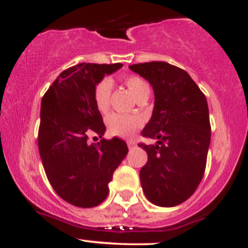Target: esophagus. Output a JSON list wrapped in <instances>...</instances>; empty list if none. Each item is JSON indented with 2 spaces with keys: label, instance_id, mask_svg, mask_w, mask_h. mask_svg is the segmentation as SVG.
<instances>
[{
  "label": "esophagus",
  "instance_id": "1",
  "mask_svg": "<svg viewBox=\"0 0 248 248\" xmlns=\"http://www.w3.org/2000/svg\"><path fill=\"white\" fill-rule=\"evenodd\" d=\"M127 144H128V148H129V149H132V148H134V147L136 146L135 142H134V141H128Z\"/></svg>",
  "mask_w": 248,
  "mask_h": 248
}]
</instances>
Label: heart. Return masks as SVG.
<instances>
[{"label": "heart", "mask_w": 248, "mask_h": 248, "mask_svg": "<svg viewBox=\"0 0 248 248\" xmlns=\"http://www.w3.org/2000/svg\"><path fill=\"white\" fill-rule=\"evenodd\" d=\"M124 85L130 91V93L135 96L142 94L144 91L149 90V86L143 79L138 76H129L124 80ZM109 96H110V81L108 79H102L95 85L93 99L99 112L106 113L109 108ZM142 119L138 115H124L119 113H112L107 116L106 124L108 132L112 135L119 138L129 139L140 129L142 126Z\"/></svg>", "instance_id": "1"}]
</instances>
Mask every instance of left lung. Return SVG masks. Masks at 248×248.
<instances>
[{"label": "left lung", "instance_id": "1", "mask_svg": "<svg viewBox=\"0 0 248 248\" xmlns=\"http://www.w3.org/2000/svg\"><path fill=\"white\" fill-rule=\"evenodd\" d=\"M129 69L149 81L155 94L142 136L157 142L139 143L148 154L140 170L142 189L155 205L176 206L191 197L205 171L211 140L206 98L186 71L169 62H142Z\"/></svg>", "mask_w": 248, "mask_h": 248}]
</instances>
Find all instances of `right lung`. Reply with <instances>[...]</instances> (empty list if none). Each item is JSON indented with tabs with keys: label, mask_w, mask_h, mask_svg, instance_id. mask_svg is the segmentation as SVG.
I'll use <instances>...</instances> for the list:
<instances>
[{
	"label": "right lung",
	"mask_w": 248,
	"mask_h": 248,
	"mask_svg": "<svg viewBox=\"0 0 248 248\" xmlns=\"http://www.w3.org/2000/svg\"><path fill=\"white\" fill-rule=\"evenodd\" d=\"M122 64L81 62L62 71L42 99L38 149L51 186L78 207L101 204L108 183L126 157L121 139L88 143V134L102 138L106 127L93 99L95 85Z\"/></svg>",
	"instance_id": "1"
}]
</instances>
